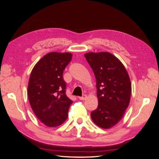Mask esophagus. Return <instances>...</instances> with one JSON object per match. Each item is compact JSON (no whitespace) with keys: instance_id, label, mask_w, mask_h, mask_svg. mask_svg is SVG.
Segmentation results:
<instances>
[{"instance_id":"1","label":"esophagus","mask_w":159,"mask_h":159,"mask_svg":"<svg viewBox=\"0 0 159 159\" xmlns=\"http://www.w3.org/2000/svg\"><path fill=\"white\" fill-rule=\"evenodd\" d=\"M79 99H80V100H84V99L87 98V96H86L85 95H83L82 97H79Z\"/></svg>"}]
</instances>
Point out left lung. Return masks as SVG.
Listing matches in <instances>:
<instances>
[{
	"label": "left lung",
	"mask_w": 159,
	"mask_h": 159,
	"mask_svg": "<svg viewBox=\"0 0 159 159\" xmlns=\"http://www.w3.org/2000/svg\"><path fill=\"white\" fill-rule=\"evenodd\" d=\"M84 55L95 76L98 98V107L91 113V118L99 127L109 129L121 120L130 103V77L121 61L111 53Z\"/></svg>",
	"instance_id": "8db88e82"
}]
</instances>
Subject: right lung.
Returning <instances> with one entry per match:
<instances>
[{"mask_svg": "<svg viewBox=\"0 0 159 159\" xmlns=\"http://www.w3.org/2000/svg\"><path fill=\"white\" fill-rule=\"evenodd\" d=\"M70 52H52L43 56L32 69L28 98L36 117L48 127H57L68 117L72 104L66 95L63 71L71 61Z\"/></svg>", "mask_w": 159, "mask_h": 159, "instance_id": "1", "label": "right lung"}]
</instances>
